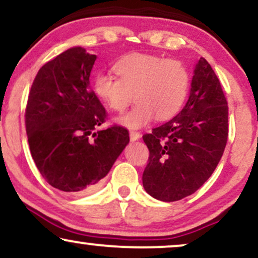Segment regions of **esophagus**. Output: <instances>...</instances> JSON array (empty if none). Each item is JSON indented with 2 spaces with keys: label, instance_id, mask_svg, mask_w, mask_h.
<instances>
[{
  "label": "esophagus",
  "instance_id": "esophagus-1",
  "mask_svg": "<svg viewBox=\"0 0 258 258\" xmlns=\"http://www.w3.org/2000/svg\"><path fill=\"white\" fill-rule=\"evenodd\" d=\"M139 138H141V133L135 132V131H131V132H130V139H131L132 142L138 141Z\"/></svg>",
  "mask_w": 258,
  "mask_h": 258
}]
</instances>
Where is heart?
Here are the masks:
<instances>
[{
	"mask_svg": "<svg viewBox=\"0 0 258 258\" xmlns=\"http://www.w3.org/2000/svg\"><path fill=\"white\" fill-rule=\"evenodd\" d=\"M117 78L108 73L96 74L92 89L108 109L121 111L131 102V110L116 117L127 128H141L155 115L159 120L174 116L181 109L188 89L190 74L180 61L150 54L133 52L114 64Z\"/></svg>",
	"mask_w": 258,
	"mask_h": 258,
	"instance_id": "1",
	"label": "heart"
}]
</instances>
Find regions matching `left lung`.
<instances>
[{
  "mask_svg": "<svg viewBox=\"0 0 258 258\" xmlns=\"http://www.w3.org/2000/svg\"><path fill=\"white\" fill-rule=\"evenodd\" d=\"M227 137V101L212 66L201 57L181 111L143 136L150 151L143 173L145 191L163 202L190 196L213 174Z\"/></svg>",
  "mask_w": 258,
  "mask_h": 258,
  "instance_id": "8db88e82",
  "label": "left lung"
}]
</instances>
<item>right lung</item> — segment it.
<instances>
[{"label":"right lung","instance_id":"1","mask_svg":"<svg viewBox=\"0 0 258 258\" xmlns=\"http://www.w3.org/2000/svg\"><path fill=\"white\" fill-rule=\"evenodd\" d=\"M97 56L73 46L46 62L33 80L25 113L32 159L64 194L94 190L130 143L126 128L96 131L107 113L90 88Z\"/></svg>","mask_w":258,"mask_h":258}]
</instances>
